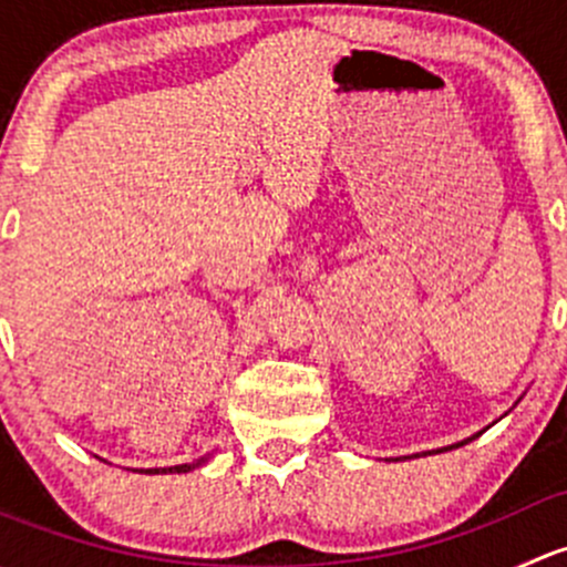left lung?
Masks as SVG:
<instances>
[{
  "label": "left lung",
  "instance_id": "obj_1",
  "mask_svg": "<svg viewBox=\"0 0 567 567\" xmlns=\"http://www.w3.org/2000/svg\"><path fill=\"white\" fill-rule=\"evenodd\" d=\"M477 436H480V433H477ZM477 436H472V439H477ZM472 439H463V442H458V444H450V447H442V450H436V453H444V450H455V447H463V444H468V442H472ZM427 455H431V453H427Z\"/></svg>",
  "mask_w": 567,
  "mask_h": 567
}]
</instances>
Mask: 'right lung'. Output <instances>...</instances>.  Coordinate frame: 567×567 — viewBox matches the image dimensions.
<instances>
[{
    "label": "right lung",
    "instance_id": "obj_1",
    "mask_svg": "<svg viewBox=\"0 0 567 567\" xmlns=\"http://www.w3.org/2000/svg\"><path fill=\"white\" fill-rule=\"evenodd\" d=\"M208 461V455H203V458H197L194 463H181V466H164V468H145L147 474H186L192 472V468L203 466V463Z\"/></svg>",
    "mask_w": 567,
    "mask_h": 567
}]
</instances>
